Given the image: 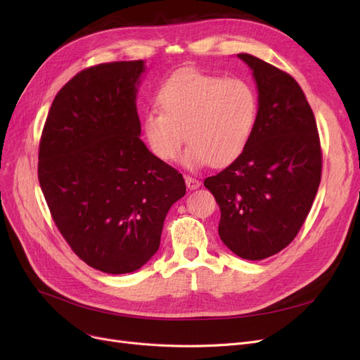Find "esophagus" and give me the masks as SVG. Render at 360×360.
Wrapping results in <instances>:
<instances>
[{"instance_id": "esophagus-1", "label": "esophagus", "mask_w": 360, "mask_h": 360, "mask_svg": "<svg viewBox=\"0 0 360 360\" xmlns=\"http://www.w3.org/2000/svg\"><path fill=\"white\" fill-rule=\"evenodd\" d=\"M184 181H186V186H188V189H191V191H193V189H198V188L201 186V181H200L198 179L191 177V176H186V177H184Z\"/></svg>"}]
</instances>
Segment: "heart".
<instances>
[{
	"instance_id": "b5f03b06",
	"label": "heart",
	"mask_w": 360,
	"mask_h": 360,
	"mask_svg": "<svg viewBox=\"0 0 360 360\" xmlns=\"http://www.w3.org/2000/svg\"><path fill=\"white\" fill-rule=\"evenodd\" d=\"M158 110L143 118V134L153 155L176 160L184 138V165L192 169L207 163L230 165L252 138L258 118V97L242 79L183 70L162 84Z\"/></svg>"
}]
</instances>
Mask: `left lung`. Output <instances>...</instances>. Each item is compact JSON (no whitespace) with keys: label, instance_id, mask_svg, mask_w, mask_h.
<instances>
[{"label":"left lung","instance_id":"obj_1","mask_svg":"<svg viewBox=\"0 0 360 360\" xmlns=\"http://www.w3.org/2000/svg\"><path fill=\"white\" fill-rule=\"evenodd\" d=\"M258 118L243 153L207 177L221 209V240L245 259L287 248L308 217L321 181L323 153L314 112L291 75L249 53Z\"/></svg>","mask_w":360,"mask_h":360}]
</instances>
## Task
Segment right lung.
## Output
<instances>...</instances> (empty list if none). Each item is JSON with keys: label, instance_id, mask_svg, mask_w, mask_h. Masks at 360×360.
<instances>
[{"label": "right lung", "instance_id": "right-lung-1", "mask_svg": "<svg viewBox=\"0 0 360 360\" xmlns=\"http://www.w3.org/2000/svg\"><path fill=\"white\" fill-rule=\"evenodd\" d=\"M144 61L76 73L57 93L39 144V183L58 231L84 263L111 275L143 267L160 245L181 174L141 141Z\"/></svg>", "mask_w": 360, "mask_h": 360}]
</instances>
